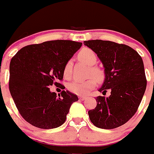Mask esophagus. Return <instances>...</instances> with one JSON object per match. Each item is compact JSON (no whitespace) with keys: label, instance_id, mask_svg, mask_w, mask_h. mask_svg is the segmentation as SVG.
Instances as JSON below:
<instances>
[{"label":"esophagus","instance_id":"1","mask_svg":"<svg viewBox=\"0 0 154 154\" xmlns=\"http://www.w3.org/2000/svg\"><path fill=\"white\" fill-rule=\"evenodd\" d=\"M78 97H79V99L81 100V101H83V100H85V97H85V96H79Z\"/></svg>","mask_w":154,"mask_h":154}]
</instances>
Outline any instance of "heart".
Segmentation results:
<instances>
[{"label": "heart", "instance_id": "obj_1", "mask_svg": "<svg viewBox=\"0 0 154 154\" xmlns=\"http://www.w3.org/2000/svg\"><path fill=\"white\" fill-rule=\"evenodd\" d=\"M77 59L88 66H90L88 76L90 77L86 81H73L69 82L67 85L69 91L79 96H83L89 94L97 86V81L101 82L104 80V72L97 66H94L97 62V56L92 49L83 48L77 54ZM72 61L68 60L65 65L63 73L65 78H69L72 73Z\"/></svg>", "mask_w": 154, "mask_h": 154}]
</instances>
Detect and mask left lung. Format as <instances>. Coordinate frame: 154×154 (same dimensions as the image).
Listing matches in <instances>:
<instances>
[{
    "label": "left lung",
    "instance_id": "left-lung-1",
    "mask_svg": "<svg viewBox=\"0 0 154 154\" xmlns=\"http://www.w3.org/2000/svg\"><path fill=\"white\" fill-rule=\"evenodd\" d=\"M84 45L96 53L105 67L102 94L111 90L109 97H97V106L89 110V119L96 127L112 129L125 124L138 109L146 89L143 60L138 53L126 45L101 40L85 41Z\"/></svg>",
    "mask_w": 154,
    "mask_h": 154
}]
</instances>
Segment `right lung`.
<instances>
[{"instance_id": "1", "label": "right lung", "mask_w": 154, "mask_h": 154, "mask_svg": "<svg viewBox=\"0 0 154 154\" xmlns=\"http://www.w3.org/2000/svg\"><path fill=\"white\" fill-rule=\"evenodd\" d=\"M82 45L67 40L45 42L23 47L11 59L9 91L20 114L29 124L44 129L64 124L78 97L67 90L57 96L49 86L61 85L58 82L63 79L65 65Z\"/></svg>"}]
</instances>
